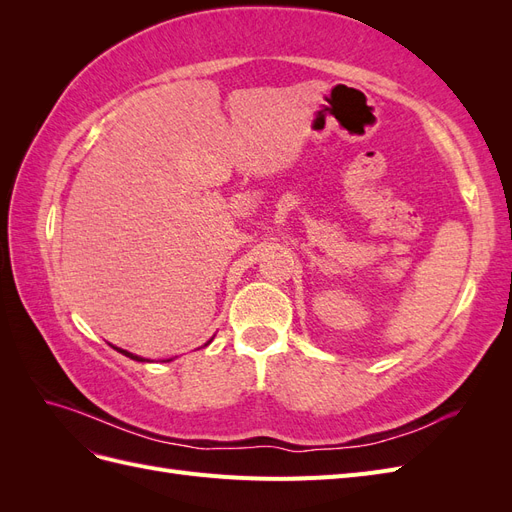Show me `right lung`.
Listing matches in <instances>:
<instances>
[{
  "label": "right lung",
  "instance_id": "1",
  "mask_svg": "<svg viewBox=\"0 0 512 512\" xmlns=\"http://www.w3.org/2000/svg\"><path fill=\"white\" fill-rule=\"evenodd\" d=\"M211 342H213V337L209 339V342H207L205 346H209ZM113 348H115L117 352H121V354H126V356H130V359H132V361H141V363H145V361H147V359H143V356H138V354H132V352H128V350H123V348H117V346H113ZM168 361H173V359H168Z\"/></svg>",
  "mask_w": 512,
  "mask_h": 512
}]
</instances>
